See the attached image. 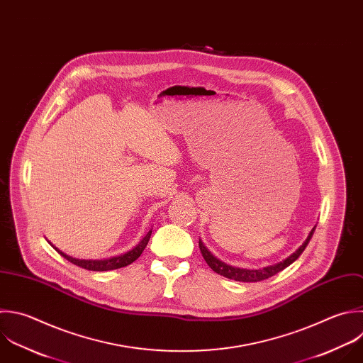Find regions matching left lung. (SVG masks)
<instances>
[{"mask_svg": "<svg viewBox=\"0 0 363 363\" xmlns=\"http://www.w3.org/2000/svg\"><path fill=\"white\" fill-rule=\"evenodd\" d=\"M315 227H316V225H315ZM315 227L311 230V233H309V235L306 237V240L303 241V244H302L295 252H292L288 258L282 259L281 262H277V264H274V265H268V267H264V268H259V269L237 268V267H231V265H228V264L220 261L218 258H216V257L204 247V244L201 242V240H199V247H200V251H201V254H203V258L206 259V262L208 264V267H210L214 272H217V274H220V275H223V277H225V278H228V279H234V281H241V282H258V281L267 279V278H269V277L278 274L279 271H282V269H285L288 265H291V264L303 252L305 247L308 245L309 240H311L312 235H313Z\"/></svg>", "mask_w": 363, "mask_h": 363, "instance_id": "1", "label": "left lung"}]
</instances>
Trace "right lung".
Masks as SVG:
<instances>
[{"instance_id": "add662e5", "label": "right lung", "mask_w": 363, "mask_h": 363, "mask_svg": "<svg viewBox=\"0 0 363 363\" xmlns=\"http://www.w3.org/2000/svg\"><path fill=\"white\" fill-rule=\"evenodd\" d=\"M150 235H152V230H149V233L142 238V241L135 247L132 248L130 251L122 254V255H118V257H111V258H106V259H79V258H74L71 255H67L64 254L62 251H60L57 247H54L64 258H67L69 262L81 267V268H85V269H89V271H111V269H118V268H122V267H126L129 264H132L133 261H136L140 254L143 252V250L146 248L149 240H150Z\"/></svg>"}]
</instances>
